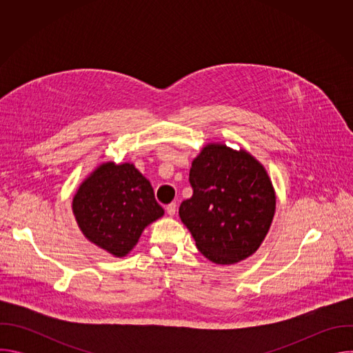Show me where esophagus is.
Wrapping results in <instances>:
<instances>
[{"mask_svg": "<svg viewBox=\"0 0 353 353\" xmlns=\"http://www.w3.org/2000/svg\"><path fill=\"white\" fill-rule=\"evenodd\" d=\"M176 208H177V204L176 203H170L169 205H166V212L173 216L176 214Z\"/></svg>", "mask_w": 353, "mask_h": 353, "instance_id": "obj_1", "label": "esophagus"}]
</instances>
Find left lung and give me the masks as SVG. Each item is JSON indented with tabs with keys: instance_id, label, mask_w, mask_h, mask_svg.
<instances>
[{
	"instance_id": "left-lung-1",
	"label": "left lung",
	"mask_w": 353,
	"mask_h": 353,
	"mask_svg": "<svg viewBox=\"0 0 353 353\" xmlns=\"http://www.w3.org/2000/svg\"><path fill=\"white\" fill-rule=\"evenodd\" d=\"M191 198L179 215L208 260L229 265L260 247L275 212V192L263 168L245 150L207 145L190 169Z\"/></svg>"
}]
</instances>
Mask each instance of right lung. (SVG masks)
<instances>
[{
    "instance_id": "obj_1",
    "label": "right lung",
    "mask_w": 353,
    "mask_h": 353,
    "mask_svg": "<svg viewBox=\"0 0 353 353\" xmlns=\"http://www.w3.org/2000/svg\"><path fill=\"white\" fill-rule=\"evenodd\" d=\"M72 210L82 233L116 257H124L142 230L163 215L150 183L134 165L108 162L78 188Z\"/></svg>"
}]
</instances>
